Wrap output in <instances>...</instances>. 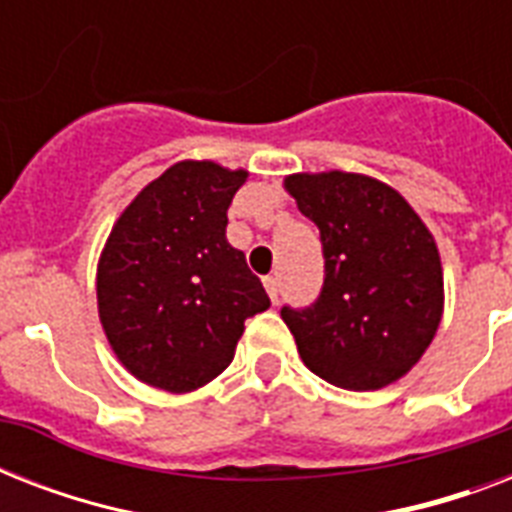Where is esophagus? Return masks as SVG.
<instances>
[{
	"mask_svg": "<svg viewBox=\"0 0 512 512\" xmlns=\"http://www.w3.org/2000/svg\"><path fill=\"white\" fill-rule=\"evenodd\" d=\"M263 284H265V292H268V297H271L273 303H279V279H276V276H265Z\"/></svg>",
	"mask_w": 512,
	"mask_h": 512,
	"instance_id": "esophagus-1",
	"label": "esophagus"
}]
</instances>
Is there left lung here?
<instances>
[{
	"instance_id": "left-lung-1",
	"label": "left lung",
	"mask_w": 512,
	"mask_h": 512,
	"mask_svg": "<svg viewBox=\"0 0 512 512\" xmlns=\"http://www.w3.org/2000/svg\"><path fill=\"white\" fill-rule=\"evenodd\" d=\"M284 188L319 225L327 271L311 308H281L303 364L345 390L401 380L444 316V268L433 233L377 177L295 172Z\"/></svg>"
}]
</instances>
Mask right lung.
I'll return each mask as SVG.
<instances>
[{
	"label": "right lung",
	"mask_w": 512,
	"mask_h": 512,
	"mask_svg": "<svg viewBox=\"0 0 512 512\" xmlns=\"http://www.w3.org/2000/svg\"><path fill=\"white\" fill-rule=\"evenodd\" d=\"M247 170L172 164L116 217L98 260V316L132 377L191 393L233 361L244 321L271 308L244 252L228 244Z\"/></svg>",
	"instance_id": "right-lung-1"
}]
</instances>
